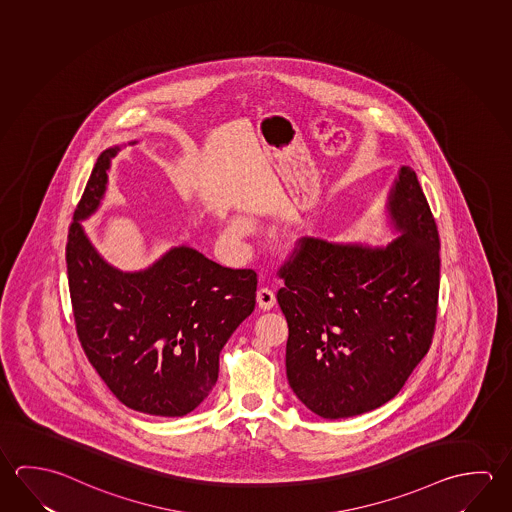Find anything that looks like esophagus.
<instances>
[{
	"mask_svg": "<svg viewBox=\"0 0 512 512\" xmlns=\"http://www.w3.org/2000/svg\"><path fill=\"white\" fill-rule=\"evenodd\" d=\"M257 302H259L260 309L269 311V309L275 305V302H277L275 291H273L271 287H260L259 291H257Z\"/></svg>",
	"mask_w": 512,
	"mask_h": 512,
	"instance_id": "esophagus-1",
	"label": "esophagus"
}]
</instances>
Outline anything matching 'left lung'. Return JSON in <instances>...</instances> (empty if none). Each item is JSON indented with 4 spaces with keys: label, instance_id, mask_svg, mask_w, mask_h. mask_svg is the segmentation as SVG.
Segmentation results:
<instances>
[{
    "label": "left lung",
    "instance_id": "left-lung-1",
    "mask_svg": "<svg viewBox=\"0 0 512 512\" xmlns=\"http://www.w3.org/2000/svg\"><path fill=\"white\" fill-rule=\"evenodd\" d=\"M386 210L401 234L392 243L372 248L304 237L280 268L287 381L323 419L388 403L430 350L440 239L410 167H401Z\"/></svg>",
    "mask_w": 512,
    "mask_h": 512
}]
</instances>
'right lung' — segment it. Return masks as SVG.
I'll return each mask as SVG.
<instances>
[{
  "label": "right lung",
  "instance_id": "obj_1",
  "mask_svg": "<svg viewBox=\"0 0 512 512\" xmlns=\"http://www.w3.org/2000/svg\"><path fill=\"white\" fill-rule=\"evenodd\" d=\"M118 151L100 154L68 232L77 336L120 403L181 417L216 385L221 349L255 309L257 273L225 268L185 244L142 271H120L102 259L79 221L99 208Z\"/></svg>",
  "mask_w": 512,
  "mask_h": 512
}]
</instances>
